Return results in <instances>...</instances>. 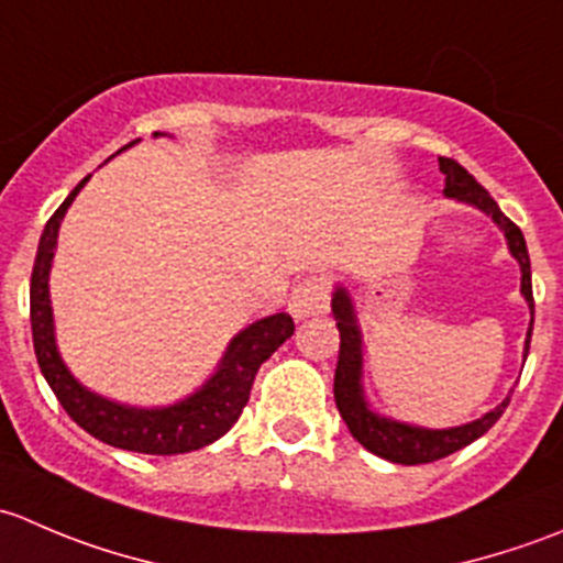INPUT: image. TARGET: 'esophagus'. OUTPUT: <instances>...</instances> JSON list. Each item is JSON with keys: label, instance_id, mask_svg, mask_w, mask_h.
I'll use <instances>...</instances> for the list:
<instances>
[{"label": "esophagus", "instance_id": "esophagus-1", "mask_svg": "<svg viewBox=\"0 0 563 563\" xmlns=\"http://www.w3.org/2000/svg\"><path fill=\"white\" fill-rule=\"evenodd\" d=\"M329 308V283L327 277H305L288 299V310L294 318H310L327 313Z\"/></svg>", "mask_w": 563, "mask_h": 563}]
</instances>
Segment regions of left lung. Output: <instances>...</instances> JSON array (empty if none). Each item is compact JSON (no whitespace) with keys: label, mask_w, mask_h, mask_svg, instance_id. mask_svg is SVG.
I'll return each mask as SVG.
<instances>
[{"label":"left lung","mask_w":563,"mask_h":563,"mask_svg":"<svg viewBox=\"0 0 563 563\" xmlns=\"http://www.w3.org/2000/svg\"><path fill=\"white\" fill-rule=\"evenodd\" d=\"M441 172L446 174V187L444 192L457 201L474 203L476 209L490 214L498 225H501L504 236H507L509 250H512L515 258L520 261V269H523V297L531 308V329H533V291H531V261H528V247L523 240V231L507 218V214L498 209V203L493 201L490 192L479 185L457 161L452 157H439ZM332 313L338 318L340 329V351H338V367H334V402H338V411L343 417V422L349 424L351 435L365 446L373 455L391 460V463L400 465H419V463H433L452 452L463 450L471 441H476L479 435H485L493 424L498 422V417L504 413V408L509 406V397L501 406L493 408L490 413H485L476 422L463 424V428H450V430H424V428H411V424L391 422V419L376 417L373 411H367L365 400H362V334L356 327L354 308H351V299L345 294V288H338L332 299ZM531 329H528L526 340V356H528V343H531Z\"/></svg>","instance_id":"8db88e82"}]
</instances>
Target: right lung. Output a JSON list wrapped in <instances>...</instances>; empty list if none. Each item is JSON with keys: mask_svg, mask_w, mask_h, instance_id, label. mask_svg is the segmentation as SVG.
Returning <instances> with one entry per match:
<instances>
[{"mask_svg": "<svg viewBox=\"0 0 563 563\" xmlns=\"http://www.w3.org/2000/svg\"><path fill=\"white\" fill-rule=\"evenodd\" d=\"M87 179L78 181L76 190L48 218L43 236H40L35 266H32L30 321L40 371H43L45 382L54 389L62 408L70 413L73 422L81 424L87 433L106 441V444L119 446V450L144 452V455H181V452L201 450L234 428L242 408L247 406L258 367L294 334V318L288 313H277L250 323L245 332L231 340L223 365L209 378L207 387L187 400L176 402V406L144 411V408L117 406V402L84 389L67 373L65 362L59 360V351H56L54 323H51L48 272L62 218H65L67 207L78 196V190L87 185Z\"/></svg>", "mask_w": 563, "mask_h": 563, "instance_id": "right-lung-1", "label": "right lung"}]
</instances>
